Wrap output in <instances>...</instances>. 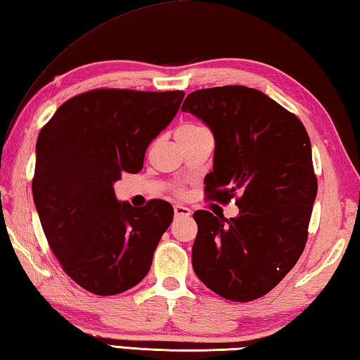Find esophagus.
<instances>
[{
    "label": "esophagus",
    "mask_w": 360,
    "mask_h": 360,
    "mask_svg": "<svg viewBox=\"0 0 360 360\" xmlns=\"http://www.w3.org/2000/svg\"><path fill=\"white\" fill-rule=\"evenodd\" d=\"M190 214H192V210H190L188 207H186V206H179V204H176V206H174V215L178 217V218L188 217Z\"/></svg>",
    "instance_id": "obj_1"
}]
</instances>
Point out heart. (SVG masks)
<instances>
[{
	"instance_id": "b5f03b06",
	"label": "heart",
	"mask_w": 360,
	"mask_h": 360,
	"mask_svg": "<svg viewBox=\"0 0 360 360\" xmlns=\"http://www.w3.org/2000/svg\"><path fill=\"white\" fill-rule=\"evenodd\" d=\"M202 131H206V128L201 124H195V123L182 124L178 129H176V139H188L192 136H196V134L202 132Z\"/></svg>"
}]
</instances>
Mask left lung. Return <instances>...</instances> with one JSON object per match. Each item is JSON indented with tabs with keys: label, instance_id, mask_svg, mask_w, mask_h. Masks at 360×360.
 Here are the masks:
<instances>
[{
	"label": "left lung",
	"instance_id": "1",
	"mask_svg": "<svg viewBox=\"0 0 360 360\" xmlns=\"http://www.w3.org/2000/svg\"><path fill=\"white\" fill-rule=\"evenodd\" d=\"M181 109L214 132L207 198H236L238 206L229 220L193 214V270L223 298L257 300L293 269L307 242L319 187L307 131L297 115L245 86L195 90Z\"/></svg>",
	"mask_w": 360,
	"mask_h": 360
}]
</instances>
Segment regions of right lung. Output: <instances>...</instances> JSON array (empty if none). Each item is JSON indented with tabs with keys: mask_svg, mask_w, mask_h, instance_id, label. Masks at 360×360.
<instances>
[{
	"mask_svg": "<svg viewBox=\"0 0 360 360\" xmlns=\"http://www.w3.org/2000/svg\"><path fill=\"white\" fill-rule=\"evenodd\" d=\"M184 95L89 90L63 103L39 134L32 196L41 228L62 270L90 293H123L151 269L172 204L132 207L117 201L114 182L142 170L148 145Z\"/></svg>",
	"mask_w": 360,
	"mask_h": 360,
	"instance_id": "right-lung-1",
	"label": "right lung"
}]
</instances>
